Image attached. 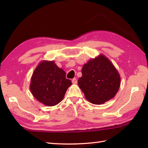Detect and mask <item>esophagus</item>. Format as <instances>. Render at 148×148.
I'll use <instances>...</instances> for the list:
<instances>
[{"label": "esophagus", "mask_w": 148, "mask_h": 148, "mask_svg": "<svg viewBox=\"0 0 148 148\" xmlns=\"http://www.w3.org/2000/svg\"><path fill=\"white\" fill-rule=\"evenodd\" d=\"M72 83H73V84H77V81L76 79V78H74V79H72Z\"/></svg>", "instance_id": "1"}]
</instances>
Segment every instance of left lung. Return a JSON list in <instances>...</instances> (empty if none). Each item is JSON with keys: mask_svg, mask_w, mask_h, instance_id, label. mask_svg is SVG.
Listing matches in <instances>:
<instances>
[{"mask_svg": "<svg viewBox=\"0 0 148 148\" xmlns=\"http://www.w3.org/2000/svg\"><path fill=\"white\" fill-rule=\"evenodd\" d=\"M120 83V76L114 65L102 54L83 65L82 76L78 79L86 99L93 104H102L112 99Z\"/></svg>", "mask_w": 148, "mask_h": 148, "instance_id": "1", "label": "left lung"}]
</instances>
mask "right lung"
<instances>
[{
  "label": "right lung",
  "instance_id": "right-lung-1",
  "mask_svg": "<svg viewBox=\"0 0 148 148\" xmlns=\"http://www.w3.org/2000/svg\"><path fill=\"white\" fill-rule=\"evenodd\" d=\"M54 61L42 60L34 70L31 77L30 90L37 100L47 106L57 105L64 99L71 81Z\"/></svg>",
  "mask_w": 148,
  "mask_h": 148
}]
</instances>
